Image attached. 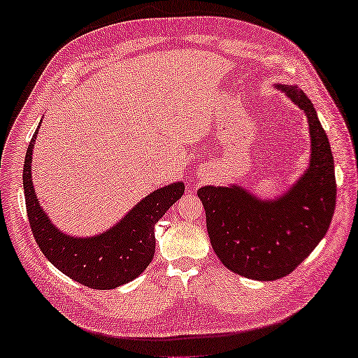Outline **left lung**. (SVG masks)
Masks as SVG:
<instances>
[{
	"mask_svg": "<svg viewBox=\"0 0 358 358\" xmlns=\"http://www.w3.org/2000/svg\"><path fill=\"white\" fill-rule=\"evenodd\" d=\"M274 87L308 119L310 156L303 175L272 199L234 183L197 191L210 243L224 268L263 282L282 279L309 257L330 228L336 203L330 141L314 105L296 86Z\"/></svg>",
	"mask_w": 358,
	"mask_h": 358,
	"instance_id": "obj_1",
	"label": "left lung"
}]
</instances>
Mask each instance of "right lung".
I'll return each mask as SVG.
<instances>
[{
  "label": "right lung",
  "instance_id": "obj_1",
  "mask_svg": "<svg viewBox=\"0 0 358 358\" xmlns=\"http://www.w3.org/2000/svg\"><path fill=\"white\" fill-rule=\"evenodd\" d=\"M38 132L39 126L25 155L24 191L28 221L43 255L70 279L95 290L135 280L155 257V224L183 196L185 183L175 181L150 192L110 229L87 237L71 236L57 228L36 197L31 159Z\"/></svg>",
  "mask_w": 358,
  "mask_h": 358
}]
</instances>
